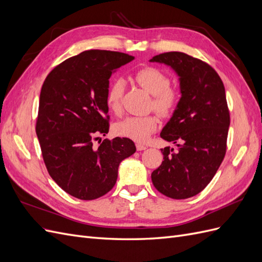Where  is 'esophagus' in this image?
<instances>
[{
    "mask_svg": "<svg viewBox=\"0 0 262 262\" xmlns=\"http://www.w3.org/2000/svg\"><path fill=\"white\" fill-rule=\"evenodd\" d=\"M136 146H137V149H138V150H144V149L147 148V146H145V145H143V144H139V143H138Z\"/></svg>",
    "mask_w": 262,
    "mask_h": 262,
    "instance_id": "esophagus-1",
    "label": "esophagus"
}]
</instances>
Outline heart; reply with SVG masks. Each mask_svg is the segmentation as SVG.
Listing matches in <instances>:
<instances>
[{
	"label": "heart",
	"mask_w": 262,
	"mask_h": 262,
	"mask_svg": "<svg viewBox=\"0 0 262 262\" xmlns=\"http://www.w3.org/2000/svg\"><path fill=\"white\" fill-rule=\"evenodd\" d=\"M134 77L147 93L154 96L153 107L157 113L165 116L172 112L178 101V96L175 91L169 89L170 81L167 75L156 68H145L138 71ZM124 86V81L117 78L108 89L106 102L108 108L115 114L120 113L121 110ZM157 123V118L154 115L129 116L118 121L114 130L120 137L136 142H145L156 130Z\"/></svg>",
	"instance_id": "heart-1"
}]
</instances>
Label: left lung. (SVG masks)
I'll list each match as a JSON object with an SVG mask.
<instances>
[{"mask_svg":"<svg viewBox=\"0 0 262 262\" xmlns=\"http://www.w3.org/2000/svg\"><path fill=\"white\" fill-rule=\"evenodd\" d=\"M149 62L178 76L180 98L161 138L178 146L161 148L164 161L152 172L154 187L172 199L191 198L208 186L226 152L229 113L225 89L209 64L182 52H166Z\"/></svg>","mask_w":262,"mask_h":262,"instance_id":"obj_1","label":"left lung"}]
</instances>
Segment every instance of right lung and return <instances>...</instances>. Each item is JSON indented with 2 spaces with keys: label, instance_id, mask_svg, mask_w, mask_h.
<instances>
[{
  "label": "right lung",
  "instance_id": "right-lung-1",
  "mask_svg": "<svg viewBox=\"0 0 262 262\" xmlns=\"http://www.w3.org/2000/svg\"><path fill=\"white\" fill-rule=\"evenodd\" d=\"M133 55L87 50L54 68L43 82L36 133L51 178L71 195L94 200L112 190L118 168L136 152L128 138L94 146L109 131V78ZM101 141V140H100Z\"/></svg>",
  "mask_w": 262,
  "mask_h": 262
}]
</instances>
